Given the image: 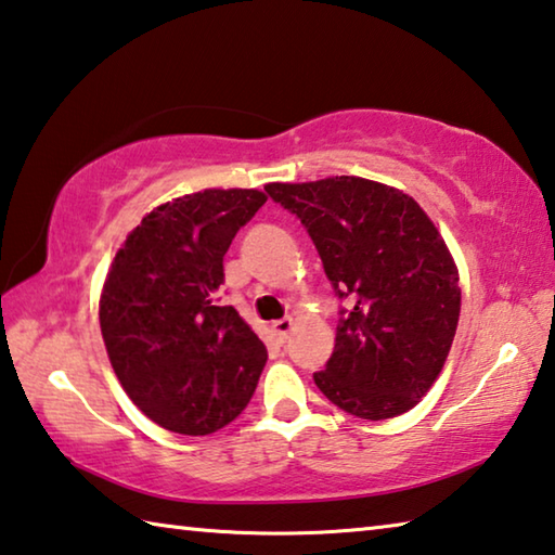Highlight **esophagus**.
I'll list each match as a JSON object with an SVG mask.
<instances>
[{"label":"esophagus","mask_w":555,"mask_h":555,"mask_svg":"<svg viewBox=\"0 0 555 555\" xmlns=\"http://www.w3.org/2000/svg\"><path fill=\"white\" fill-rule=\"evenodd\" d=\"M294 327H296V323L291 321V318H281V321H276L274 325H271V333H274V337H276L279 343H286L288 335L294 333Z\"/></svg>","instance_id":"obj_1"}]
</instances>
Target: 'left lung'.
Here are the masks:
<instances>
[{"mask_svg":"<svg viewBox=\"0 0 555 555\" xmlns=\"http://www.w3.org/2000/svg\"><path fill=\"white\" fill-rule=\"evenodd\" d=\"M264 191L308 230L335 296L347 300L315 387L367 421L416 406L460 318L457 269L436 224L411 195L357 176Z\"/></svg>","mask_w":555,"mask_h":555,"instance_id":"8db88e82","label":"left lung"}]
</instances>
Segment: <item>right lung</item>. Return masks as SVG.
<instances>
[{"instance_id":"right-lung-1","label":"right lung","mask_w":555,"mask_h":555,"mask_svg":"<svg viewBox=\"0 0 555 555\" xmlns=\"http://www.w3.org/2000/svg\"><path fill=\"white\" fill-rule=\"evenodd\" d=\"M267 203L251 188L183 195L129 232L102 288L100 327L129 399L166 430L208 436L247 406L267 347L218 306L222 257Z\"/></svg>"}]
</instances>
